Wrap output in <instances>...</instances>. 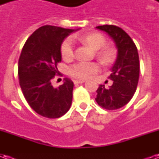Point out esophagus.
Segmentation results:
<instances>
[{"label":"esophagus","mask_w":159,"mask_h":159,"mask_svg":"<svg viewBox=\"0 0 159 159\" xmlns=\"http://www.w3.org/2000/svg\"><path fill=\"white\" fill-rule=\"evenodd\" d=\"M85 83V81L84 80H75L74 81V83L75 84H79V83Z\"/></svg>","instance_id":"obj_1"}]
</instances>
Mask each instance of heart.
<instances>
[{"instance_id":"heart-1","label":"heart","mask_w":159,"mask_h":159,"mask_svg":"<svg viewBox=\"0 0 159 159\" xmlns=\"http://www.w3.org/2000/svg\"><path fill=\"white\" fill-rule=\"evenodd\" d=\"M75 40L84 42L94 50H99L106 45V38L100 33H93L85 36H76L73 37ZM60 52L63 59L71 60L75 57V45L71 38H67L63 42ZM97 55L100 60L104 62H109L113 59L114 52L112 49L102 48L97 52ZM100 66L95 62H78L74 64L69 68V74L75 78L87 79L95 74L99 70Z\"/></svg>"}]
</instances>
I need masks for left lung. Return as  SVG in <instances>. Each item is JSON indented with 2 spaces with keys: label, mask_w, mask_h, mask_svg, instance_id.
Returning <instances> with one entry per match:
<instances>
[{
  "label": "left lung",
  "mask_w": 159,
  "mask_h": 159,
  "mask_svg": "<svg viewBox=\"0 0 159 159\" xmlns=\"http://www.w3.org/2000/svg\"><path fill=\"white\" fill-rule=\"evenodd\" d=\"M96 28L114 40L118 52L109 76L113 83L109 88L100 85L95 100L104 109L117 110L129 103L135 93L140 74L139 54L133 40L120 27L105 25Z\"/></svg>",
  "instance_id": "obj_1"
}]
</instances>
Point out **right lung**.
I'll use <instances>...</instances> for the list:
<instances>
[{
  "label": "right lung",
  "mask_w": 159,
  "mask_h": 159,
  "mask_svg": "<svg viewBox=\"0 0 159 159\" xmlns=\"http://www.w3.org/2000/svg\"><path fill=\"white\" fill-rule=\"evenodd\" d=\"M73 31L57 26H42L27 39L20 53L19 85L30 107L42 117H62L71 105L72 81L65 78L57 89L51 81L56 74L60 75L57 65L61 61V44Z\"/></svg>",
  "instance_id": "add662e5"
}]
</instances>
